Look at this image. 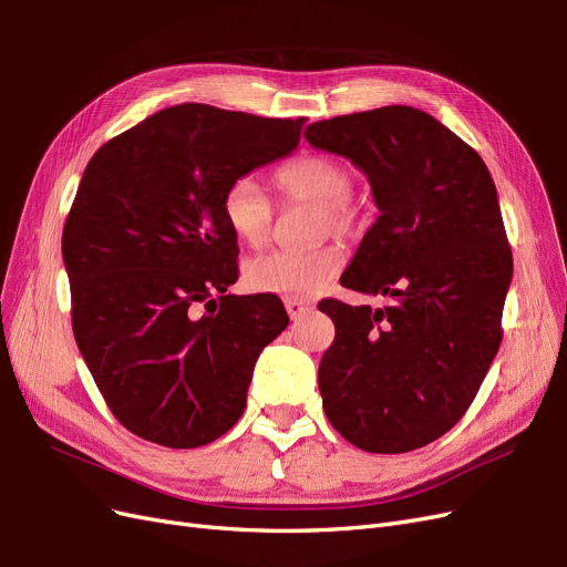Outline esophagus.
<instances>
[{
	"label": "esophagus",
	"instance_id": "1",
	"mask_svg": "<svg viewBox=\"0 0 567 567\" xmlns=\"http://www.w3.org/2000/svg\"><path fill=\"white\" fill-rule=\"evenodd\" d=\"M284 305H286V312H288V317L290 319H300L305 312H310V302L307 300H300V298H286L284 300Z\"/></svg>",
	"mask_w": 567,
	"mask_h": 567
}]
</instances>
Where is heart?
Here are the masks:
<instances>
[{"instance_id":"b5f03b06","label":"heart","mask_w":567,"mask_h":567,"mask_svg":"<svg viewBox=\"0 0 567 567\" xmlns=\"http://www.w3.org/2000/svg\"><path fill=\"white\" fill-rule=\"evenodd\" d=\"M274 184L286 200L315 205L310 238H348L359 227V210L352 203V173L331 156H300L274 173ZM221 215L238 241L260 248L271 234L274 208L255 177H236L221 196ZM342 269V250L319 241L300 250H274L250 257L244 267V284L255 293L284 298H312L329 286Z\"/></svg>"}]
</instances>
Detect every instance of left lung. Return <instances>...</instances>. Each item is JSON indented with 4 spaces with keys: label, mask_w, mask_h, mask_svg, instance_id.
<instances>
[{
    "label": "left lung",
    "mask_w": 567,
    "mask_h": 567,
    "mask_svg": "<svg viewBox=\"0 0 567 567\" xmlns=\"http://www.w3.org/2000/svg\"><path fill=\"white\" fill-rule=\"evenodd\" d=\"M305 140L367 175L381 215L340 284L388 300L319 302L336 323L323 411L364 452L425 447L466 414L502 342L513 257L496 186L477 151L411 106L321 120Z\"/></svg>",
    "instance_id": "obj_1"
}]
</instances>
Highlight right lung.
Segmentation results:
<instances>
[{
	"instance_id": "add662e5",
	"label": "right lung",
	"mask_w": 567,
	"mask_h": 567,
	"mask_svg": "<svg viewBox=\"0 0 567 567\" xmlns=\"http://www.w3.org/2000/svg\"><path fill=\"white\" fill-rule=\"evenodd\" d=\"M302 123L179 104L117 134L84 169L63 227L73 333L134 435L192 450L241 419L257 357L288 315L277 296L227 293L238 246L221 196L293 153Z\"/></svg>"
}]
</instances>
